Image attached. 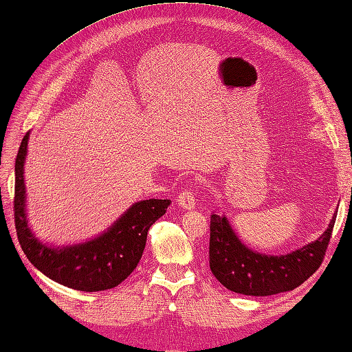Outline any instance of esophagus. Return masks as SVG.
Here are the masks:
<instances>
[{
  "label": "esophagus",
  "instance_id": "esophagus-1",
  "mask_svg": "<svg viewBox=\"0 0 352 352\" xmlns=\"http://www.w3.org/2000/svg\"><path fill=\"white\" fill-rule=\"evenodd\" d=\"M178 205L182 206L184 210H193L195 205H196V199H195V195L190 190H184L178 195V199H177Z\"/></svg>",
  "mask_w": 352,
  "mask_h": 352
}]
</instances>
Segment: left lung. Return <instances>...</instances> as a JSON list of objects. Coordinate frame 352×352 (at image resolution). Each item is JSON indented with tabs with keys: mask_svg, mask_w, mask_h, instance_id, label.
<instances>
[{
	"mask_svg": "<svg viewBox=\"0 0 352 352\" xmlns=\"http://www.w3.org/2000/svg\"><path fill=\"white\" fill-rule=\"evenodd\" d=\"M336 215L338 211L318 239L288 254L272 256L248 248L238 238L226 215L212 214L210 224L211 272L230 292L245 296H270L294 290L320 267Z\"/></svg>",
	"mask_w": 352,
	"mask_h": 352,
	"instance_id": "left-lung-1",
	"label": "left lung"
}]
</instances>
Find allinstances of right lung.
<instances>
[{
    "label": "right lung",
    "instance_id": "right-lung-1",
    "mask_svg": "<svg viewBox=\"0 0 352 352\" xmlns=\"http://www.w3.org/2000/svg\"><path fill=\"white\" fill-rule=\"evenodd\" d=\"M30 132L25 135L14 165V224L17 239L30 262L47 278L80 292L114 288L137 267L151 224L168 210L169 199L135 202L101 235L73 245H49L31 230L26 219L23 166Z\"/></svg>",
    "mask_w": 352,
    "mask_h": 352
}]
</instances>
